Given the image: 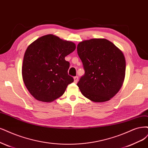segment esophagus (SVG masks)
Returning <instances> with one entry per match:
<instances>
[{
	"label": "esophagus",
	"mask_w": 148,
	"mask_h": 148,
	"mask_svg": "<svg viewBox=\"0 0 148 148\" xmlns=\"http://www.w3.org/2000/svg\"><path fill=\"white\" fill-rule=\"evenodd\" d=\"M73 79H74V83H77L78 81V76H75V77L73 78Z\"/></svg>",
	"instance_id": "esophagus-1"
}]
</instances>
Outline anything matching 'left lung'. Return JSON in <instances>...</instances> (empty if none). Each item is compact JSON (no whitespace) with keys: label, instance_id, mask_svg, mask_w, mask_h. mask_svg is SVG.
Wrapping results in <instances>:
<instances>
[{"label":"left lung","instance_id":"left-lung-1","mask_svg":"<svg viewBox=\"0 0 148 148\" xmlns=\"http://www.w3.org/2000/svg\"><path fill=\"white\" fill-rule=\"evenodd\" d=\"M77 52L85 70L77 84L81 94L94 102L110 100L124 81L123 51L105 38H92L79 42Z\"/></svg>","mask_w":148,"mask_h":148}]
</instances>
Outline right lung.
<instances>
[{"instance_id": "1", "label": "right lung", "mask_w": 148, "mask_h": 148, "mask_svg": "<svg viewBox=\"0 0 148 148\" xmlns=\"http://www.w3.org/2000/svg\"><path fill=\"white\" fill-rule=\"evenodd\" d=\"M75 48L73 42L52 34L40 37L29 45L24 56L22 76L25 87L35 99L51 102L73 82L68 75L70 63L65 58Z\"/></svg>"}]
</instances>
